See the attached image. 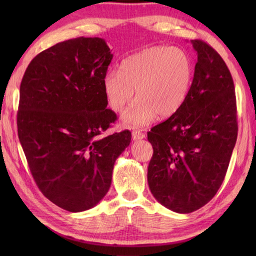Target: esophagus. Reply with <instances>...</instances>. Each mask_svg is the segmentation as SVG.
Wrapping results in <instances>:
<instances>
[{
	"label": "esophagus",
	"mask_w": 256,
	"mask_h": 256,
	"mask_svg": "<svg viewBox=\"0 0 256 256\" xmlns=\"http://www.w3.org/2000/svg\"><path fill=\"white\" fill-rule=\"evenodd\" d=\"M145 138V134L142 133L140 131H133L132 132V138L133 140H143Z\"/></svg>",
	"instance_id": "1"
}]
</instances>
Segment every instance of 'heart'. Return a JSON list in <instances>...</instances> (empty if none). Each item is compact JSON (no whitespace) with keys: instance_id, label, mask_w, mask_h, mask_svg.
<instances>
[{"instance_id":"heart-1","label":"heart","mask_w":256,"mask_h":256,"mask_svg":"<svg viewBox=\"0 0 256 256\" xmlns=\"http://www.w3.org/2000/svg\"><path fill=\"white\" fill-rule=\"evenodd\" d=\"M192 64L180 48L157 46L125 59L120 69H110L103 77V92L108 106L124 114L128 128H144L154 121L175 114L186 101L192 81Z\"/></svg>"}]
</instances>
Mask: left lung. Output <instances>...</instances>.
I'll return each instance as SVG.
<instances>
[{"label":"left lung","mask_w":256,"mask_h":256,"mask_svg":"<svg viewBox=\"0 0 256 256\" xmlns=\"http://www.w3.org/2000/svg\"><path fill=\"white\" fill-rule=\"evenodd\" d=\"M192 44L198 60L187 99L148 133L154 150L148 170L150 192L178 214L198 210L214 197L238 136L230 70L206 42L194 40Z\"/></svg>","instance_id":"obj_1"}]
</instances>
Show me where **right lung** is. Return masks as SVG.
Instances as JSON below:
<instances>
[{
  "mask_svg": "<svg viewBox=\"0 0 256 256\" xmlns=\"http://www.w3.org/2000/svg\"><path fill=\"white\" fill-rule=\"evenodd\" d=\"M112 58L102 38H74L38 54L20 82L18 132L32 178L70 212L100 202L131 143L128 130L103 136L116 120L102 84Z\"/></svg>",
  "mask_w": 256,
  "mask_h": 256,
  "instance_id": "add662e5",
  "label": "right lung"
}]
</instances>
